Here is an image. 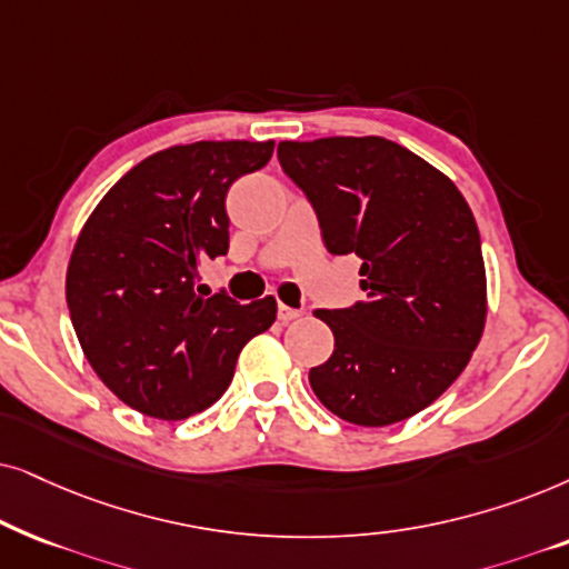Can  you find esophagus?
Returning <instances> with one entry per match:
<instances>
[{"instance_id": "1", "label": "esophagus", "mask_w": 569, "mask_h": 569, "mask_svg": "<svg viewBox=\"0 0 569 569\" xmlns=\"http://www.w3.org/2000/svg\"><path fill=\"white\" fill-rule=\"evenodd\" d=\"M301 312L299 309H293V307H286L283 301H278V320L280 322H291V320H297Z\"/></svg>"}]
</instances>
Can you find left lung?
I'll list each match as a JSON object with an SVG mask.
<instances>
[{
    "mask_svg": "<svg viewBox=\"0 0 569 569\" xmlns=\"http://www.w3.org/2000/svg\"><path fill=\"white\" fill-rule=\"evenodd\" d=\"M330 254H356L367 301L317 309L336 336L309 369L320 403L359 427L419 413L463 372L487 322V272L458 187L385 138L280 142Z\"/></svg>",
    "mask_w": 569,
    "mask_h": 569,
    "instance_id": "8db88e82",
    "label": "left lung"
}]
</instances>
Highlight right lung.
Returning <instances> with one entry per match:
<instances>
[{"label":"right lung","mask_w":569,"mask_h":569,"mask_svg":"<svg viewBox=\"0 0 569 569\" xmlns=\"http://www.w3.org/2000/svg\"><path fill=\"white\" fill-rule=\"evenodd\" d=\"M276 142L202 140L146 158L82 226L67 307L86 359L134 411L179 421L231 385L247 340L276 322L272 297L239 305L197 286L229 252L226 192L270 161Z\"/></svg>","instance_id":"add662e5"}]
</instances>
